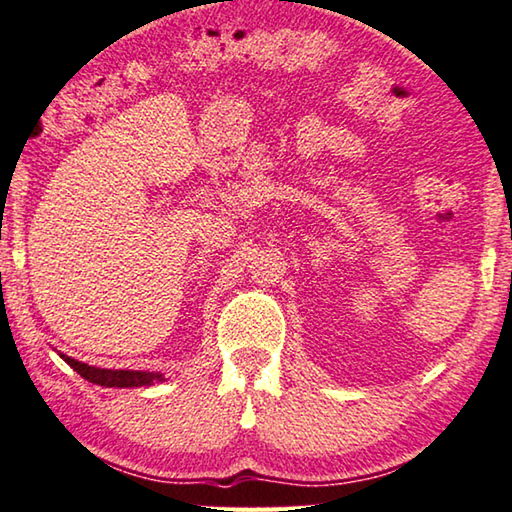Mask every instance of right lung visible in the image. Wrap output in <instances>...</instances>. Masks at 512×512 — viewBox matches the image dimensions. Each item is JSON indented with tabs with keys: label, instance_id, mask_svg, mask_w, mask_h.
<instances>
[{
	"label": "right lung",
	"instance_id": "add662e5",
	"mask_svg": "<svg viewBox=\"0 0 512 512\" xmlns=\"http://www.w3.org/2000/svg\"><path fill=\"white\" fill-rule=\"evenodd\" d=\"M72 369H75L81 378H86L88 383L102 385V387H143V385H152L164 380L161 373H152V371H132V369H100V367H91V364L77 362L68 358V355H61Z\"/></svg>",
	"mask_w": 512,
	"mask_h": 512
}]
</instances>
